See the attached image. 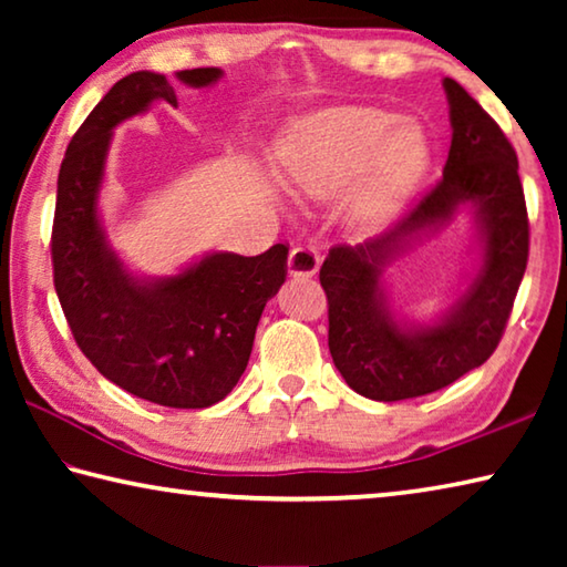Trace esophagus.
<instances>
[{
  "instance_id": "34e87169",
  "label": "esophagus",
  "mask_w": 567,
  "mask_h": 567,
  "mask_svg": "<svg viewBox=\"0 0 567 567\" xmlns=\"http://www.w3.org/2000/svg\"><path fill=\"white\" fill-rule=\"evenodd\" d=\"M320 267V249L315 245H297L287 260V270L295 277H312Z\"/></svg>"
}]
</instances>
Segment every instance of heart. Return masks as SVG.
I'll return each mask as SVG.
<instances>
[{
    "label": "heart",
    "instance_id": "heart-1",
    "mask_svg": "<svg viewBox=\"0 0 567 567\" xmlns=\"http://www.w3.org/2000/svg\"><path fill=\"white\" fill-rule=\"evenodd\" d=\"M287 187L328 199L350 185L348 207L362 225L385 223L417 187L425 142L395 114L375 107H332L297 122L280 152Z\"/></svg>",
    "mask_w": 567,
    "mask_h": 567
}]
</instances>
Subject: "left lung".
<instances>
[{"instance_id":"obj_1","label":"left lung","mask_w":567,"mask_h":567,"mask_svg":"<svg viewBox=\"0 0 567 567\" xmlns=\"http://www.w3.org/2000/svg\"><path fill=\"white\" fill-rule=\"evenodd\" d=\"M450 142L443 177L385 233L338 245L320 267L328 295V344L334 368L362 398L395 402L443 390L495 352L527 267L530 225L511 142L455 80L443 82ZM470 206L484 243L468 292L433 326L391 318L379 287L384 265Z\"/></svg>"}]
</instances>
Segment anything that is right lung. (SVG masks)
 Returning <instances> with one entry per match:
<instances>
[{"instance_id": "obj_1", "label": "right lung", "mask_w": 567, "mask_h": 567, "mask_svg": "<svg viewBox=\"0 0 567 567\" xmlns=\"http://www.w3.org/2000/svg\"><path fill=\"white\" fill-rule=\"evenodd\" d=\"M219 76L217 66L177 72L189 87ZM155 100L177 107L165 74L122 76L66 147L52 225L54 290L74 342L104 378L157 405L199 410L243 378L260 315L287 277V247L257 257L213 252L165 280L124 270L100 227L97 195L112 130Z\"/></svg>"}]
</instances>
